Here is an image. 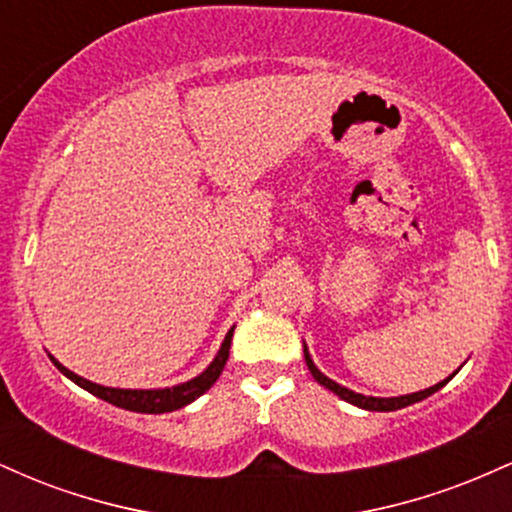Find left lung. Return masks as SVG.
I'll use <instances>...</instances> for the list:
<instances>
[{
	"label": "left lung",
	"instance_id": "obj_1",
	"mask_svg": "<svg viewBox=\"0 0 512 512\" xmlns=\"http://www.w3.org/2000/svg\"><path fill=\"white\" fill-rule=\"evenodd\" d=\"M303 354H305V363H308V370H310V373H313V378L317 380V383H320V385H325L327 390H332L334 395H339V397H342V399H346V402L356 404V407H361V409H368V411H395V409L409 407V404H414V402H421V399H426L428 395H433V392H438L440 387H443L445 383H448V380L452 378V375L457 373V370H455V373H452L448 380H443V383H438V385L428 387V390L414 392V395H404V397H390V399H383V397H366V395H358V392H351V390H346V387L337 385V383H334V380L327 378V375H322L320 370L315 368V363H313V358H310L308 349H303Z\"/></svg>",
	"mask_w": 512,
	"mask_h": 512
}]
</instances>
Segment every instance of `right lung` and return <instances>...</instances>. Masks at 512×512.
I'll return each mask as SVG.
<instances>
[{
    "instance_id": "1",
    "label": "right lung",
    "mask_w": 512,
    "mask_h": 512,
    "mask_svg": "<svg viewBox=\"0 0 512 512\" xmlns=\"http://www.w3.org/2000/svg\"><path fill=\"white\" fill-rule=\"evenodd\" d=\"M231 337H233V330L226 334V339H223V344L219 349V354H216L214 361H211V366L204 370L202 375H197V378L190 380V383L166 387V390H115V387H103V385L91 383V380L79 378V375L72 373V370L64 368L60 361H55L52 356L50 358H52V363L57 366V370L67 375L72 383L84 387V390L91 392V395L105 399L108 404H115V407H120V409L139 411V414H163V411H175V409L185 407V404L195 402L199 395H204V392H207L209 387L214 385L216 380H219L221 370L228 361Z\"/></svg>"
}]
</instances>
